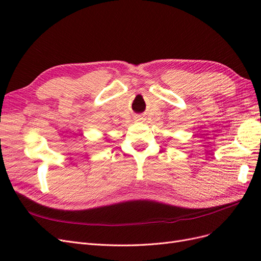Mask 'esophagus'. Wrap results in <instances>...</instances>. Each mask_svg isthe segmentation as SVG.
<instances>
[{"mask_svg": "<svg viewBox=\"0 0 261 261\" xmlns=\"http://www.w3.org/2000/svg\"><path fill=\"white\" fill-rule=\"evenodd\" d=\"M139 120H143V118H139Z\"/></svg>", "mask_w": 261, "mask_h": 261, "instance_id": "obj_1", "label": "esophagus"}]
</instances>
